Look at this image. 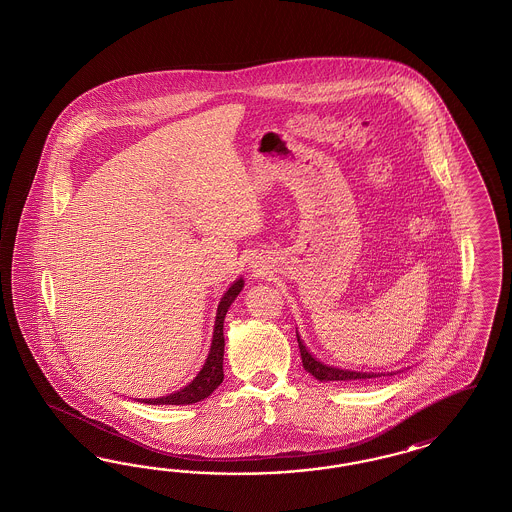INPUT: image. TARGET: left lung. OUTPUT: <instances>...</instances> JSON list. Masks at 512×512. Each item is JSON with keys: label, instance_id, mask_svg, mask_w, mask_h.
Returning <instances> with one entry per match:
<instances>
[{"label": "left lung", "instance_id": "8db88e82", "mask_svg": "<svg viewBox=\"0 0 512 512\" xmlns=\"http://www.w3.org/2000/svg\"><path fill=\"white\" fill-rule=\"evenodd\" d=\"M298 340V349H300V357H302V366L306 372L311 373L315 379L319 381H358V379H372V377H381V373H364L351 372V370H341L334 366H326L323 362H319L317 358H313L310 351L306 349L304 341L300 340V336L296 334ZM385 375V373H383ZM392 375V373H390Z\"/></svg>", "mask_w": 512, "mask_h": 512}]
</instances>
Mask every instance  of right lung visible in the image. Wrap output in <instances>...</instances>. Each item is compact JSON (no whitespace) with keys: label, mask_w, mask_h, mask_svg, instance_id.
Wrapping results in <instances>:
<instances>
[{"label":"right lung","mask_w":512,"mask_h":512,"mask_svg":"<svg viewBox=\"0 0 512 512\" xmlns=\"http://www.w3.org/2000/svg\"><path fill=\"white\" fill-rule=\"evenodd\" d=\"M242 287H244V279H236L221 298V302L217 306L212 345H210L206 362L202 364L201 372L197 373V377L187 387L180 388L174 394L163 396V398H154V400H142V402L150 403V405H189V403L201 402L204 398H208L223 383V351H225L223 321H225V315L231 308L234 298L240 295Z\"/></svg>","instance_id":"add662e5"}]
</instances>
